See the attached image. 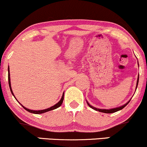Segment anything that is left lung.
Masks as SVG:
<instances>
[{
	"label": "left lung",
	"mask_w": 147,
	"mask_h": 147,
	"mask_svg": "<svg viewBox=\"0 0 147 147\" xmlns=\"http://www.w3.org/2000/svg\"><path fill=\"white\" fill-rule=\"evenodd\" d=\"M138 65H139V64H138ZM138 82H139V75H138V80H137V83H136V89H137V87H138ZM131 99H130L129 102H126L125 104H124V105L120 106H119V107H117V108H114V109H97V108H95V107H94V106H91L90 104H89V103L87 102V101H86V102H87L88 105L90 106L91 109H94V110H95V111H99V112L104 113H113L117 112V111H120V110H122V109H124V108L125 107V106H126V105H127L128 104H129L130 101H131Z\"/></svg>",
	"instance_id": "left-lung-1"
}]
</instances>
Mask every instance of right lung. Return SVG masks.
I'll return each instance as SVG.
<instances>
[{
    "mask_svg": "<svg viewBox=\"0 0 147 147\" xmlns=\"http://www.w3.org/2000/svg\"><path fill=\"white\" fill-rule=\"evenodd\" d=\"M8 80H9V88H10V90H11V94H12L13 96L15 97V96L14 95V93H13V91H12V89H11V82H10V73H9V68L8 67ZM63 96H64V92L63 93V95H62L61 97V99H60V101L58 103H57L56 104H55L54 106H51L50 108H48V109H43V110H38V111H34V110H30L29 109H27L26 107H25L24 106H23L21 103L19 102V104H21V105L23 106V109H25V110L27 111H28V112L31 113H34V114H41V113H46V112H48V111H52V110H55V109H57V108H59V106H61V105L62 104V103H63ZM15 99H16V97H15ZM17 100V99H16ZM18 101V100H17Z\"/></svg>",
    "mask_w": 147,
    "mask_h": 147,
    "instance_id": "right-lung-1",
    "label": "right lung"
}]
</instances>
